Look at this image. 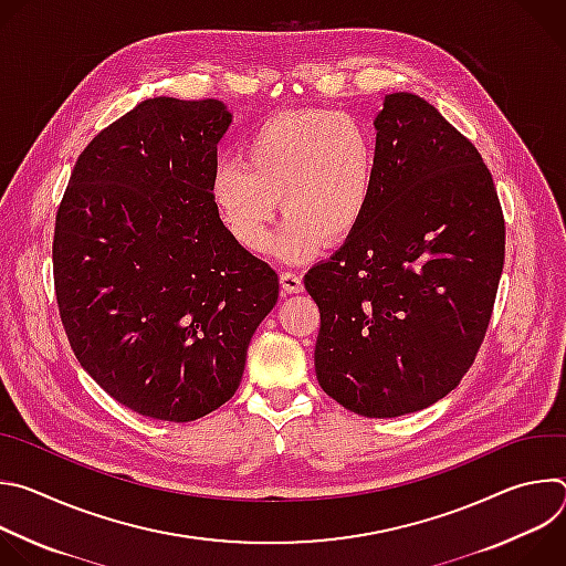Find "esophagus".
Segmentation results:
<instances>
[{"label": "esophagus", "mask_w": 566, "mask_h": 566, "mask_svg": "<svg viewBox=\"0 0 566 566\" xmlns=\"http://www.w3.org/2000/svg\"><path fill=\"white\" fill-rule=\"evenodd\" d=\"M280 284H282L284 293H300L304 289L302 275L295 273V271H282L280 273Z\"/></svg>", "instance_id": "34e87169"}]
</instances>
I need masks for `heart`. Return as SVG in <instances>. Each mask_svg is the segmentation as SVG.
Here are the masks:
<instances>
[{"mask_svg": "<svg viewBox=\"0 0 566 566\" xmlns=\"http://www.w3.org/2000/svg\"><path fill=\"white\" fill-rule=\"evenodd\" d=\"M376 164L374 134L360 118L332 109L282 112L241 143V164L223 160L214 168L210 199L249 251H262L280 203L284 219L269 251L304 262L360 226Z\"/></svg>", "mask_w": 566, "mask_h": 566, "instance_id": "1", "label": "heart"}]
</instances>
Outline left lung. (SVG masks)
I'll use <instances>...</instances> for the list:
<instances>
[{
  "instance_id": "left-lung-1",
  "label": "left lung",
  "mask_w": 566,
  "mask_h": 566,
  "mask_svg": "<svg viewBox=\"0 0 566 566\" xmlns=\"http://www.w3.org/2000/svg\"><path fill=\"white\" fill-rule=\"evenodd\" d=\"M374 127L367 214L304 286L319 308V387L360 417L394 419L430 408L470 369L506 228L481 154L430 103L389 94Z\"/></svg>"
}]
</instances>
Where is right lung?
<instances>
[{"mask_svg":"<svg viewBox=\"0 0 566 566\" xmlns=\"http://www.w3.org/2000/svg\"><path fill=\"white\" fill-rule=\"evenodd\" d=\"M221 101L147 98L77 156L57 208L53 280L83 369L136 415L188 423L237 391L277 273L210 199Z\"/></svg>","mask_w":566,"mask_h":566,"instance_id":"right-lung-1","label":"right lung"}]
</instances>
